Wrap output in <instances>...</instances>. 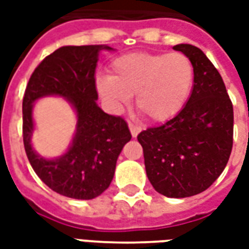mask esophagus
I'll list each match as a JSON object with an SVG mask.
<instances>
[{
    "mask_svg": "<svg viewBox=\"0 0 249 249\" xmlns=\"http://www.w3.org/2000/svg\"><path fill=\"white\" fill-rule=\"evenodd\" d=\"M129 130H130V135H132V137H137V135L141 132V128L140 126H137V125L129 124Z\"/></svg>",
    "mask_w": 249,
    "mask_h": 249,
    "instance_id": "esophagus-1",
    "label": "esophagus"
}]
</instances>
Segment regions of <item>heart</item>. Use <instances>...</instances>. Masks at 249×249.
<instances>
[{"label": "heart", "mask_w": 249, "mask_h": 249, "mask_svg": "<svg viewBox=\"0 0 249 249\" xmlns=\"http://www.w3.org/2000/svg\"><path fill=\"white\" fill-rule=\"evenodd\" d=\"M110 76L96 80L100 97L121 109L136 96L139 112L153 123L178 116L187 104L195 82L192 61L183 53L133 52L114 58Z\"/></svg>", "instance_id": "obj_1"}]
</instances>
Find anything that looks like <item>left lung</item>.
<instances>
[{"label": "left lung", "mask_w": 249, "mask_h": 249, "mask_svg": "<svg viewBox=\"0 0 249 249\" xmlns=\"http://www.w3.org/2000/svg\"><path fill=\"white\" fill-rule=\"evenodd\" d=\"M173 49L192 61V93L178 116L142 130L137 140L153 188L167 197L183 198L205 191L224 171L233 142V107L220 73L203 52L189 44Z\"/></svg>", "instance_id": "8db88e82"}]
</instances>
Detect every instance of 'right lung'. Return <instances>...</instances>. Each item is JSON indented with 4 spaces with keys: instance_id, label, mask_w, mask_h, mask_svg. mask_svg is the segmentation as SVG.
I'll list each match as a JSON object with an SVG mask.
<instances>
[{
    "instance_id": "obj_1",
    "label": "right lung",
    "mask_w": 249,
    "mask_h": 249,
    "mask_svg": "<svg viewBox=\"0 0 249 249\" xmlns=\"http://www.w3.org/2000/svg\"><path fill=\"white\" fill-rule=\"evenodd\" d=\"M107 45L62 46L35 69L22 100V133L26 156L37 176L62 196L90 200L110 185L116 162L132 139L121 117L105 113L97 105L96 66ZM46 95L65 98L75 109L76 132L68 151L56 159L40 157L31 145L33 105Z\"/></svg>"
}]
</instances>
